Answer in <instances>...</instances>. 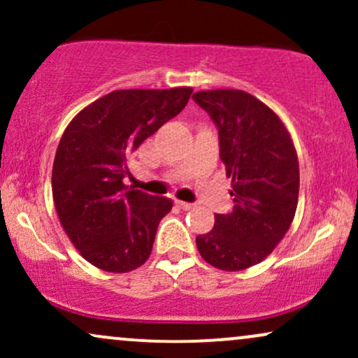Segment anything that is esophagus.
Here are the masks:
<instances>
[{"label":"esophagus","mask_w":358,"mask_h":358,"mask_svg":"<svg viewBox=\"0 0 358 358\" xmlns=\"http://www.w3.org/2000/svg\"><path fill=\"white\" fill-rule=\"evenodd\" d=\"M175 203L178 205L180 208H182V210H192L193 207H195V205L193 203H188V202H182V200H175Z\"/></svg>","instance_id":"34e87169"}]
</instances>
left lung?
Returning <instances> with one entry per match:
<instances>
[{
	"mask_svg": "<svg viewBox=\"0 0 358 358\" xmlns=\"http://www.w3.org/2000/svg\"><path fill=\"white\" fill-rule=\"evenodd\" d=\"M193 101L219 129L234 196L232 212L217 213L212 231L196 236V249L217 269H248L273 252L294 219L296 150L278 114L244 90H200Z\"/></svg>",
	"mask_w": 358,
	"mask_h": 358,
	"instance_id": "1",
	"label": "left lung"
}]
</instances>
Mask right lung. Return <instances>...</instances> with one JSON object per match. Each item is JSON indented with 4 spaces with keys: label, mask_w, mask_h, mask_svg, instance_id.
<instances>
[{
    "label": "right lung",
    "mask_w": 358,
    "mask_h": 358,
    "mask_svg": "<svg viewBox=\"0 0 358 358\" xmlns=\"http://www.w3.org/2000/svg\"><path fill=\"white\" fill-rule=\"evenodd\" d=\"M192 87L114 90L72 119L52 170L62 227L80 256L108 273H129L148 261L166 196L127 188L131 155L180 114Z\"/></svg>",
    "instance_id": "1"
}]
</instances>
